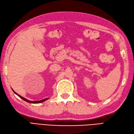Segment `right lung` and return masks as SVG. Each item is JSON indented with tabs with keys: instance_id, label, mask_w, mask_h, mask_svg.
<instances>
[{
	"instance_id": "1",
	"label": "right lung",
	"mask_w": 134,
	"mask_h": 134,
	"mask_svg": "<svg viewBox=\"0 0 134 134\" xmlns=\"http://www.w3.org/2000/svg\"><path fill=\"white\" fill-rule=\"evenodd\" d=\"M12 91H13V92H14V93H15L16 94L18 95L19 97H20V98H21V99H23V100H24V101H26V102H29V103H32V104H38V103L42 102H43V101H46V100H48V99H49V98H46L43 99V100H40V101H29V100H27V99H26V98H24L23 97L19 95V94H18L17 93H16V92H15L14 91H13V90H12Z\"/></svg>"
}]
</instances>
